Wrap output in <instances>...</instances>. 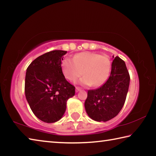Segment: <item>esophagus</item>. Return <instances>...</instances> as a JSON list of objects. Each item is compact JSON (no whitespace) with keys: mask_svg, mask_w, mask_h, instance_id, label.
<instances>
[{"mask_svg":"<svg viewBox=\"0 0 156 156\" xmlns=\"http://www.w3.org/2000/svg\"><path fill=\"white\" fill-rule=\"evenodd\" d=\"M79 91H80V88L78 87H76V92H78Z\"/></svg>","mask_w":156,"mask_h":156,"instance_id":"obj_1","label":"esophagus"}]
</instances>
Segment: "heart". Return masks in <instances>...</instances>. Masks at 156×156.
Masks as SVG:
<instances>
[{
    "instance_id": "b5f03b06",
    "label": "heart",
    "mask_w": 156,
    "mask_h": 156,
    "mask_svg": "<svg viewBox=\"0 0 156 156\" xmlns=\"http://www.w3.org/2000/svg\"><path fill=\"white\" fill-rule=\"evenodd\" d=\"M62 72L69 80L74 81L83 74L78 83L83 86L100 87L106 83L112 69L109 57L91 52L75 55L73 60L65 58L62 62Z\"/></svg>"
}]
</instances>
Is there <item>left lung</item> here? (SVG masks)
Here are the masks:
<instances>
[{
    "label": "left lung",
    "mask_w": 156,
    "mask_h": 156,
    "mask_svg": "<svg viewBox=\"0 0 156 156\" xmlns=\"http://www.w3.org/2000/svg\"><path fill=\"white\" fill-rule=\"evenodd\" d=\"M129 82L125 62L116 56L106 83L99 88L88 91L84 107L89 118L97 122H106L115 117L125 104Z\"/></svg>",
    "instance_id": "obj_1"
}]
</instances>
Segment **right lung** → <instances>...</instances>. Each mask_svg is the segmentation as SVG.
I'll use <instances>...</instances> for the list:
<instances>
[{
    "label": "right lung",
    "mask_w": 156,
    "mask_h": 156,
    "mask_svg": "<svg viewBox=\"0 0 156 156\" xmlns=\"http://www.w3.org/2000/svg\"><path fill=\"white\" fill-rule=\"evenodd\" d=\"M67 51L54 50L31 62L25 76V93L37 118L44 122L62 118L67 101L75 95V87L66 80L62 71L63 56Z\"/></svg>",
    "instance_id": "obj_1"
}]
</instances>
